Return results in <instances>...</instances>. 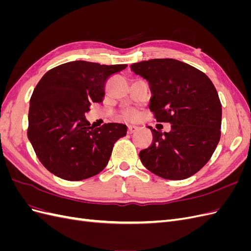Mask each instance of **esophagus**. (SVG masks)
<instances>
[{
    "instance_id": "esophagus-1",
    "label": "esophagus",
    "mask_w": 251,
    "mask_h": 251,
    "mask_svg": "<svg viewBox=\"0 0 251 251\" xmlns=\"http://www.w3.org/2000/svg\"><path fill=\"white\" fill-rule=\"evenodd\" d=\"M137 130H138V127L136 126H127V133L128 134H133L134 132H136Z\"/></svg>"
}]
</instances>
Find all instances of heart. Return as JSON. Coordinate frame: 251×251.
Segmentation results:
<instances>
[{"label": "heart", "mask_w": 251, "mask_h": 251, "mask_svg": "<svg viewBox=\"0 0 251 251\" xmlns=\"http://www.w3.org/2000/svg\"><path fill=\"white\" fill-rule=\"evenodd\" d=\"M124 117L127 120H133L135 119L136 117H137V112H136L135 110L131 109V110H127L124 113Z\"/></svg>", "instance_id": "heart-1"}]
</instances>
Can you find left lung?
Segmentation results:
<instances>
[{"instance_id": "1", "label": "left lung", "mask_w": 251, "mask_h": 251, "mask_svg": "<svg viewBox=\"0 0 251 251\" xmlns=\"http://www.w3.org/2000/svg\"><path fill=\"white\" fill-rule=\"evenodd\" d=\"M150 83V110L171 131L153 133L151 146L139 153L142 164L157 176L182 180L208 162L221 137L222 105L214 83L197 68L173 58L131 65Z\"/></svg>"}]
</instances>
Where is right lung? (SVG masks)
Instances as JSON below:
<instances>
[{
  "instance_id": "obj_1",
  "label": "right lung",
  "mask_w": 251,
  "mask_h": 251,
  "mask_svg": "<svg viewBox=\"0 0 251 251\" xmlns=\"http://www.w3.org/2000/svg\"><path fill=\"white\" fill-rule=\"evenodd\" d=\"M126 65L75 60L45 73L30 98L28 139L42 164L55 176L79 181L107 166L114 143L126 126H91L85 114L91 102H101L105 81Z\"/></svg>"
}]
</instances>
